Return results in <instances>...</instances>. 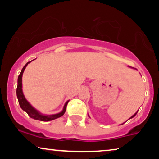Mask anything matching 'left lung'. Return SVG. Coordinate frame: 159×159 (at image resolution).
I'll return each instance as SVG.
<instances>
[{
    "mask_svg": "<svg viewBox=\"0 0 159 159\" xmlns=\"http://www.w3.org/2000/svg\"><path fill=\"white\" fill-rule=\"evenodd\" d=\"M137 113H138V112H136V113H135V114H134V115H133V116H131V117H130V118H129V119H132V118H133V117H134V116H135V115L137 114Z\"/></svg>",
    "mask_w": 159,
    "mask_h": 159,
    "instance_id": "8db88e82",
    "label": "left lung"
}]
</instances>
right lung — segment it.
<instances>
[{
	"mask_svg": "<svg viewBox=\"0 0 159 159\" xmlns=\"http://www.w3.org/2000/svg\"><path fill=\"white\" fill-rule=\"evenodd\" d=\"M31 61L27 62V64H25V66L23 67L22 69H21L20 75H19L18 77V84H17V88H16V95H17V98H18V101H19V105H20V107L23 111H25V112H27V114L29 115L30 117L35 119V120H39L42 121H52L53 120V119H56L57 118H59V117L62 116L64 114L65 111H66V106L69 101L66 102L62 111H61L60 113H58V114H56L45 115V114H40L38 110H36L34 107H32L31 104H30L29 102L26 100L25 95H24L23 92H22V75L24 73V71H25V69L26 68V66H27V64Z\"/></svg>",
	"mask_w": 159,
	"mask_h": 159,
	"instance_id": "obj_1",
	"label": "right lung"
}]
</instances>
